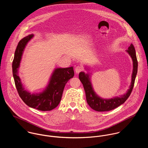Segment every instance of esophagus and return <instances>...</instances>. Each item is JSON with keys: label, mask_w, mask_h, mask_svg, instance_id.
I'll return each instance as SVG.
<instances>
[{"label": "esophagus", "mask_w": 148, "mask_h": 148, "mask_svg": "<svg viewBox=\"0 0 148 148\" xmlns=\"http://www.w3.org/2000/svg\"><path fill=\"white\" fill-rule=\"evenodd\" d=\"M82 71H83V68L82 66H80V65H78L75 68V72H76V73H80Z\"/></svg>", "instance_id": "esophagus-1"}]
</instances>
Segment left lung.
<instances>
[{"instance_id": "left-lung-1", "label": "left lung", "mask_w": 148, "mask_h": 148, "mask_svg": "<svg viewBox=\"0 0 148 148\" xmlns=\"http://www.w3.org/2000/svg\"><path fill=\"white\" fill-rule=\"evenodd\" d=\"M126 51L130 55L133 61V68L132 75V81L129 89L127 90V93L120 97H115L109 99H105L99 97L93 90L90 81V74L89 73L85 74L84 72H81L79 73V77L84 88L87 103L93 110L98 112H105L113 110L124 104L129 97L133 88L135 79L137 73L138 62L137 60L135 48L132 44H130L128 47V49Z\"/></svg>"}]
</instances>
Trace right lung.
<instances>
[{"label": "right lung", "instance_id": "obj_1", "mask_svg": "<svg viewBox=\"0 0 148 148\" xmlns=\"http://www.w3.org/2000/svg\"><path fill=\"white\" fill-rule=\"evenodd\" d=\"M34 37L28 35L19 42L15 52L12 62V73L15 84L22 100L31 108L42 111L51 110L58 106L61 101L64 88L68 81L74 76L73 66L55 68L50 77L48 84L39 93H32L24 89L18 75L22 55L28 42Z\"/></svg>", "mask_w": 148, "mask_h": 148}]
</instances>
